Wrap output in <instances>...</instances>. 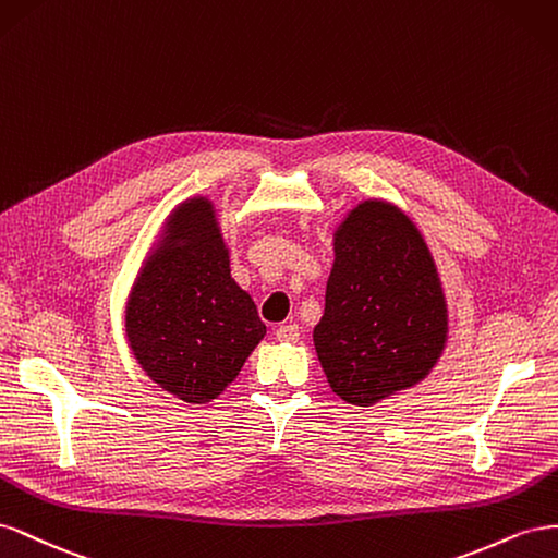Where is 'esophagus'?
Segmentation results:
<instances>
[{
    "mask_svg": "<svg viewBox=\"0 0 558 558\" xmlns=\"http://www.w3.org/2000/svg\"><path fill=\"white\" fill-rule=\"evenodd\" d=\"M276 339L282 343H296L299 341V325L296 323H288V325H280L276 329Z\"/></svg>",
    "mask_w": 558,
    "mask_h": 558,
    "instance_id": "obj_1",
    "label": "esophagus"
}]
</instances>
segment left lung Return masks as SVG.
<instances>
[{"label": "left lung", "mask_w": 558, "mask_h": 558, "mask_svg": "<svg viewBox=\"0 0 558 558\" xmlns=\"http://www.w3.org/2000/svg\"><path fill=\"white\" fill-rule=\"evenodd\" d=\"M449 313L433 254L397 205L357 203L333 231L317 360L343 402L372 407L433 372Z\"/></svg>", "instance_id": "8db88e82"}]
</instances>
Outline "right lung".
I'll use <instances>...</instances> for the list:
<instances>
[{"label": "right lung", "instance_id": "add662e5", "mask_svg": "<svg viewBox=\"0 0 558 558\" xmlns=\"http://www.w3.org/2000/svg\"><path fill=\"white\" fill-rule=\"evenodd\" d=\"M229 264L213 201L186 198L170 213L125 304L137 364L189 404L217 400L266 333Z\"/></svg>", "mask_w": 558, "mask_h": 558}]
</instances>
